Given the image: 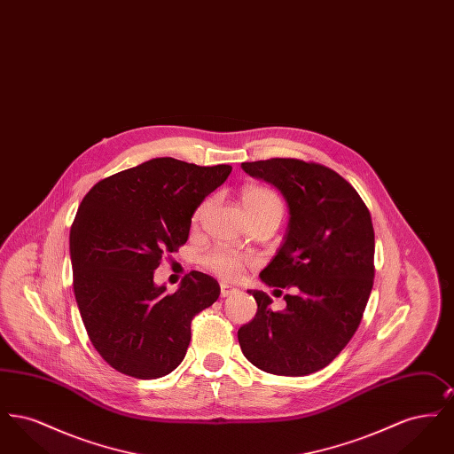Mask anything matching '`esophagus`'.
Segmentation results:
<instances>
[{
    "instance_id": "34e87169",
    "label": "esophagus",
    "mask_w": 454,
    "mask_h": 454,
    "mask_svg": "<svg viewBox=\"0 0 454 454\" xmlns=\"http://www.w3.org/2000/svg\"><path fill=\"white\" fill-rule=\"evenodd\" d=\"M237 291V287H233V286H228V284H221V298H228V296L235 294Z\"/></svg>"
}]
</instances>
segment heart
Returning <instances> with one entry per match:
<instances>
[{"label":"heart","instance_id":"obj_1","mask_svg":"<svg viewBox=\"0 0 454 454\" xmlns=\"http://www.w3.org/2000/svg\"><path fill=\"white\" fill-rule=\"evenodd\" d=\"M239 200H241L243 209L250 217V221L263 219V217H274V219L281 221L282 215H284V200H282L281 194L267 185L250 184V185L241 187ZM206 206H207V200L202 202L195 209L194 215H192L194 223H197L204 215ZM254 262H255L254 257L239 254L237 250H231L226 247H215L200 257V263L209 272H213L215 276L224 279V281H235L243 272V269L252 265Z\"/></svg>","mask_w":454,"mask_h":454}]
</instances>
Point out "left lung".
<instances>
[{"instance_id":"8db88e82","label":"left lung","mask_w":454,"mask_h":454,"mask_svg":"<svg viewBox=\"0 0 454 454\" xmlns=\"http://www.w3.org/2000/svg\"><path fill=\"white\" fill-rule=\"evenodd\" d=\"M241 168L287 200V233L260 278L276 291L291 289L282 311L263 291H248L257 313L238 330L241 352L270 374L317 372L348 344L366 309L374 279L369 209L346 178L315 161L270 158Z\"/></svg>"}]
</instances>
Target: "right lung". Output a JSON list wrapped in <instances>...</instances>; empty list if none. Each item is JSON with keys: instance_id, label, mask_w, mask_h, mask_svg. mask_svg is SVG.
Masks as SVG:
<instances>
[{"instance_id": "obj_1", "label": "right lung", "mask_w": 454, "mask_h": 454, "mask_svg": "<svg viewBox=\"0 0 454 454\" xmlns=\"http://www.w3.org/2000/svg\"><path fill=\"white\" fill-rule=\"evenodd\" d=\"M230 173L154 158L83 197L69 233L73 289L90 342L115 371L156 380L184 361L192 318L216 301L219 284L192 270L168 294L153 272L185 245L195 209Z\"/></svg>"}]
</instances>
